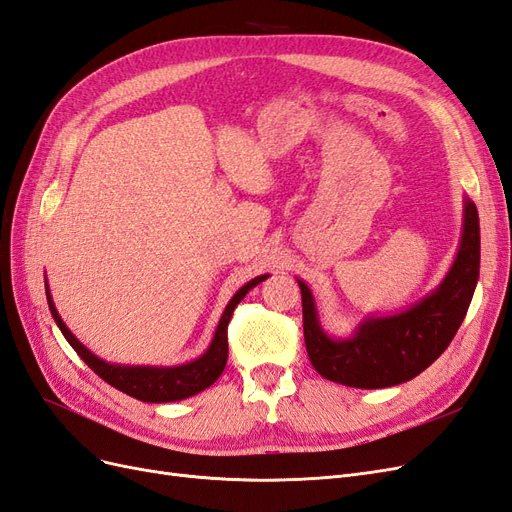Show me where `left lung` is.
<instances>
[{
  "label": "left lung",
  "mask_w": 512,
  "mask_h": 512,
  "mask_svg": "<svg viewBox=\"0 0 512 512\" xmlns=\"http://www.w3.org/2000/svg\"><path fill=\"white\" fill-rule=\"evenodd\" d=\"M480 269V226L472 200L463 207L459 252L442 284L395 316L365 318L348 339L322 331L312 290L299 282L307 356L322 378L356 389H384L416 378L453 342L474 297Z\"/></svg>",
  "instance_id": "obj_1"
}]
</instances>
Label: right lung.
<instances>
[{
  "label": "right lung",
  "instance_id": "1",
  "mask_svg": "<svg viewBox=\"0 0 512 512\" xmlns=\"http://www.w3.org/2000/svg\"><path fill=\"white\" fill-rule=\"evenodd\" d=\"M269 275H258L252 282H247L237 290L235 297H232L224 309V314L220 318L218 329H215V335L211 339V346L203 356H198L196 361L177 365V367H141V365H113L106 363L94 352H89L79 339H76L70 329L66 327V322L61 320L59 312L55 309V303L51 299V290L49 284H46V301H49L51 316L55 318L59 331L64 333L68 339V344L76 350V354L96 371V374L108 382L121 393H126L134 399L147 401V404H166V401H179L185 397H192L200 391L209 389V386L222 376V371L226 367L228 359V322L232 318V312L235 307L241 303V299L250 292L256 284L265 282Z\"/></svg>",
  "mask_w": 512,
  "mask_h": 512
}]
</instances>
